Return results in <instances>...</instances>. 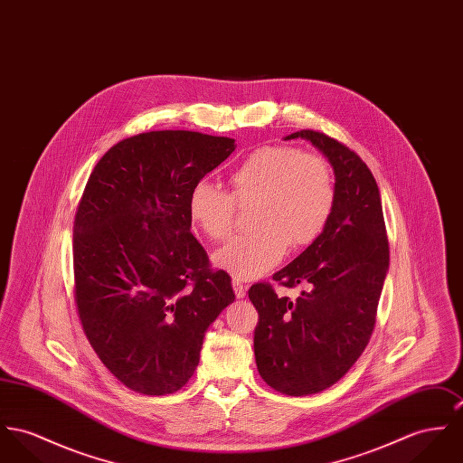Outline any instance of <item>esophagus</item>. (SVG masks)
I'll list each match as a JSON object with an SVG mask.
<instances>
[{
    "mask_svg": "<svg viewBox=\"0 0 463 463\" xmlns=\"http://www.w3.org/2000/svg\"><path fill=\"white\" fill-rule=\"evenodd\" d=\"M232 288H234V294H236L238 299H241V298L247 296V287L241 284L240 280H232Z\"/></svg>",
    "mask_w": 463,
    "mask_h": 463,
    "instance_id": "1",
    "label": "esophagus"
}]
</instances>
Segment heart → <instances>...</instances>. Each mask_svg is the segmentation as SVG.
Here are the masks:
<instances>
[{
  "label": "heart",
  "mask_w": 463,
  "mask_h": 463,
  "mask_svg": "<svg viewBox=\"0 0 463 463\" xmlns=\"http://www.w3.org/2000/svg\"><path fill=\"white\" fill-rule=\"evenodd\" d=\"M239 206L255 204V231L234 236L214 251V266L236 280L271 271L290 249H303L324 232L335 208L329 164L296 147H260L229 175V192L208 181L188 195L192 223L212 240L231 234Z\"/></svg>",
  "instance_id": "heart-1"
}]
</instances>
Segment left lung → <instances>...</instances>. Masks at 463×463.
<instances>
[{"instance_id": "1", "label": "left lung", "mask_w": 463, "mask_h": 463, "mask_svg": "<svg viewBox=\"0 0 463 463\" xmlns=\"http://www.w3.org/2000/svg\"><path fill=\"white\" fill-rule=\"evenodd\" d=\"M335 173V208L319 238L273 280L303 285L292 303L269 284L250 287L259 312L253 353L268 386L290 396L324 392L363 354L375 326L390 269V247L379 186L366 164L326 134L299 130Z\"/></svg>"}]
</instances>
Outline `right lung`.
<instances>
[{
	"label": "right lung",
	"mask_w": 463,
	"mask_h": 463,
	"mask_svg": "<svg viewBox=\"0 0 463 463\" xmlns=\"http://www.w3.org/2000/svg\"><path fill=\"white\" fill-rule=\"evenodd\" d=\"M234 139L160 130L112 146L73 222L75 303L107 370L132 392L169 394L194 375L206 329L236 298L190 232L188 195Z\"/></svg>",
	"instance_id": "right-lung-1"
}]
</instances>
